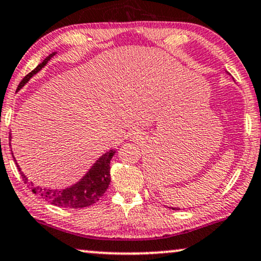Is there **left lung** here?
<instances>
[{
  "label": "left lung",
  "mask_w": 261,
  "mask_h": 261,
  "mask_svg": "<svg viewBox=\"0 0 261 261\" xmlns=\"http://www.w3.org/2000/svg\"><path fill=\"white\" fill-rule=\"evenodd\" d=\"M171 210H174V211H177L178 210V207H170Z\"/></svg>",
  "instance_id": "8db88e82"
}]
</instances>
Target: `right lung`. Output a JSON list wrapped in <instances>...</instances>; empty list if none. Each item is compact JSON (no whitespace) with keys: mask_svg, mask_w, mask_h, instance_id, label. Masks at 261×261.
<instances>
[{"mask_svg":"<svg viewBox=\"0 0 261 261\" xmlns=\"http://www.w3.org/2000/svg\"><path fill=\"white\" fill-rule=\"evenodd\" d=\"M57 54V51L51 53L47 58L41 62L34 71H31L25 78L22 79L21 83L19 84L18 90L24 87L28 82L31 79L36 73L48 64V61ZM12 140V136H9V142ZM11 144V143H9ZM115 153L114 149H111L102 154L98 159L95 161L94 165L89 169L87 173L84 174L78 182H75L72 186L65 188V189H51V188H42L39 186H35L34 183L30 182L31 189L35 194L42 196L43 199L51 204L59 207H65V208H84V207L90 206V204L95 203L96 201L100 200V197L106 193L108 189V186L111 183V159L113 158ZM13 155V153H12ZM14 158V155H13ZM15 160V158H14ZM18 170L20 171V174L22 177V180L28 182V178L22 171L20 170V166L16 163Z\"/></svg>","mask_w":261,"mask_h":261,"instance_id":"obj_1","label":"right lung"}]
</instances>
